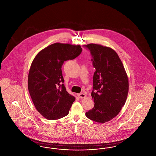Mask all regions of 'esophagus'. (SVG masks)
I'll return each mask as SVG.
<instances>
[{
  "label": "esophagus",
  "mask_w": 156,
  "mask_h": 156,
  "mask_svg": "<svg viewBox=\"0 0 156 156\" xmlns=\"http://www.w3.org/2000/svg\"><path fill=\"white\" fill-rule=\"evenodd\" d=\"M78 97H79L80 98H81V99H82V98H86L87 95H86L85 94H83V93H81V94H78Z\"/></svg>",
  "instance_id": "obj_1"
}]
</instances>
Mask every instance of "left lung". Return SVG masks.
Wrapping results in <instances>:
<instances>
[{"label": "left lung", "instance_id": "1", "mask_svg": "<svg viewBox=\"0 0 156 156\" xmlns=\"http://www.w3.org/2000/svg\"><path fill=\"white\" fill-rule=\"evenodd\" d=\"M83 46L89 50L96 69L91 93L94 107L85 115L96 122L105 123L116 116L126 102L127 75L118 54L111 48L96 44Z\"/></svg>", "mask_w": 156, "mask_h": 156}]
</instances>
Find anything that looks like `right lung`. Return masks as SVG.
Here are the masks:
<instances>
[{"label": "right lung", "instance_id": "1", "mask_svg": "<svg viewBox=\"0 0 156 156\" xmlns=\"http://www.w3.org/2000/svg\"><path fill=\"white\" fill-rule=\"evenodd\" d=\"M80 45L56 43L40 51L33 59L28 76V89L37 111L45 118L55 120L69 113L74 97L64 85V62L81 53Z\"/></svg>", "mask_w": 156, "mask_h": 156}]
</instances>
